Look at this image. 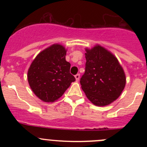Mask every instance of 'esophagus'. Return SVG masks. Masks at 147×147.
<instances>
[{"mask_svg":"<svg viewBox=\"0 0 147 147\" xmlns=\"http://www.w3.org/2000/svg\"><path fill=\"white\" fill-rule=\"evenodd\" d=\"M75 79H76L77 81H79L80 80V74H77L75 76Z\"/></svg>","mask_w":147,"mask_h":147,"instance_id":"34e87169","label":"esophagus"}]
</instances>
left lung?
Returning <instances> with one entry per match:
<instances>
[{"label": "left lung", "instance_id": "8db88e82", "mask_svg": "<svg viewBox=\"0 0 147 147\" xmlns=\"http://www.w3.org/2000/svg\"><path fill=\"white\" fill-rule=\"evenodd\" d=\"M85 51V72L80 79L81 87L93 105H110L121 95L125 87L123 67L117 58L101 45L86 47Z\"/></svg>", "mask_w": 147, "mask_h": 147}]
</instances>
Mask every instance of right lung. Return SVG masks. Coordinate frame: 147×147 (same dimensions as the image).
Instances as JSON below:
<instances>
[{"label": "right lung", "mask_w": 147, "mask_h": 147, "mask_svg": "<svg viewBox=\"0 0 147 147\" xmlns=\"http://www.w3.org/2000/svg\"><path fill=\"white\" fill-rule=\"evenodd\" d=\"M67 50L55 43L41 51L28 71V81L34 94L42 101L53 102L63 96L75 78L65 60Z\"/></svg>", "instance_id": "add662e5"}]
</instances>
